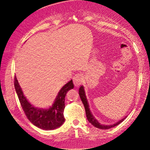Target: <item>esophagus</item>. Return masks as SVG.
Wrapping results in <instances>:
<instances>
[{"label":"esophagus","instance_id":"esophagus-1","mask_svg":"<svg viewBox=\"0 0 150 150\" xmlns=\"http://www.w3.org/2000/svg\"><path fill=\"white\" fill-rule=\"evenodd\" d=\"M83 81V76L81 74H76L73 78V82L76 87H79V86L82 84Z\"/></svg>","mask_w":150,"mask_h":150}]
</instances>
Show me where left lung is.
<instances>
[{
	"label": "left lung",
	"instance_id": "1",
	"mask_svg": "<svg viewBox=\"0 0 150 150\" xmlns=\"http://www.w3.org/2000/svg\"><path fill=\"white\" fill-rule=\"evenodd\" d=\"M79 96L81 98V101H82V102L84 104V106L85 110H86V117H87L88 120L89 121L90 123H91L94 127H96V128H97L101 129H108L113 128V127H115L117 125H118L119 124H120L121 122L123 121L126 117V116H125L124 118L121 119V120L118 121L117 122H116V123L113 124V125H102L96 120V118H95V117L93 116L91 112V111H90V108H89V106L88 99H87V98H86L85 91H84V87L83 86H81L79 89Z\"/></svg>",
	"mask_w": 150,
	"mask_h": 150
}]
</instances>
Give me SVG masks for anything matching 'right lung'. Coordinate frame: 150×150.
I'll use <instances>...</instances> for the list:
<instances>
[{
    "label": "right lung",
    "instance_id": "add662e5",
    "mask_svg": "<svg viewBox=\"0 0 150 150\" xmlns=\"http://www.w3.org/2000/svg\"><path fill=\"white\" fill-rule=\"evenodd\" d=\"M14 86L25 115L34 125L42 129L52 130L59 128L64 123L65 96L68 91L74 88L72 80L69 81L61 89L52 106L47 109L34 107L27 100L16 76Z\"/></svg>",
    "mask_w": 150,
    "mask_h": 150
}]
</instances>
